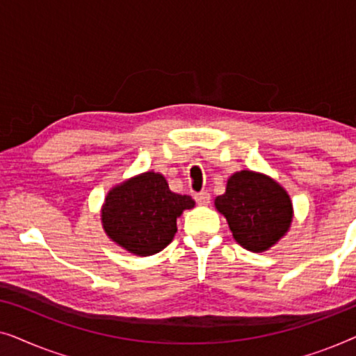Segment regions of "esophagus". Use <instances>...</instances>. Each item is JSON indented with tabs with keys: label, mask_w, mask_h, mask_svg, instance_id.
Instances as JSON below:
<instances>
[{
	"label": "esophagus",
	"mask_w": 356,
	"mask_h": 356,
	"mask_svg": "<svg viewBox=\"0 0 356 356\" xmlns=\"http://www.w3.org/2000/svg\"><path fill=\"white\" fill-rule=\"evenodd\" d=\"M194 199H196L197 204H201V206H207L209 202H211V194L207 191H201L197 194H194Z\"/></svg>",
	"instance_id": "obj_1"
}]
</instances>
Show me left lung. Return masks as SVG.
Listing matches in <instances>:
<instances>
[{"mask_svg": "<svg viewBox=\"0 0 356 356\" xmlns=\"http://www.w3.org/2000/svg\"><path fill=\"white\" fill-rule=\"evenodd\" d=\"M216 207L225 216L233 238L254 252L275 245L289 230L293 213L280 184L248 170L232 175L225 194L216 199Z\"/></svg>", "mask_w": 356, "mask_h": 356, "instance_id": "left-lung-1", "label": "left lung"}]
</instances>
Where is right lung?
Returning <instances> with one entry per match:
<instances>
[{
    "label": "right lung",
    "instance_id": "obj_1",
    "mask_svg": "<svg viewBox=\"0 0 356 356\" xmlns=\"http://www.w3.org/2000/svg\"><path fill=\"white\" fill-rule=\"evenodd\" d=\"M194 201L170 191L160 173L147 172L116 186L105 197L102 222L111 240L138 256H152L170 245L177 218Z\"/></svg>",
    "mask_w": 356,
    "mask_h": 356
}]
</instances>
